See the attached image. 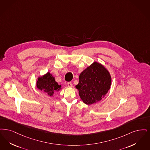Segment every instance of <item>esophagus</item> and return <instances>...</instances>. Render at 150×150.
<instances>
[{"instance_id":"obj_1","label":"esophagus","mask_w":150,"mask_h":150,"mask_svg":"<svg viewBox=\"0 0 150 150\" xmlns=\"http://www.w3.org/2000/svg\"><path fill=\"white\" fill-rule=\"evenodd\" d=\"M67 85H68V86L69 87H72V83H71V82H70L67 83Z\"/></svg>"}]
</instances>
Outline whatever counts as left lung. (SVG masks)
<instances>
[{"label":"left lung","mask_w":150,"mask_h":150,"mask_svg":"<svg viewBox=\"0 0 150 150\" xmlns=\"http://www.w3.org/2000/svg\"><path fill=\"white\" fill-rule=\"evenodd\" d=\"M111 77L108 70L97 62L81 73L76 86L79 97L86 105L101 101L110 88Z\"/></svg>","instance_id":"8db88e82"}]
</instances>
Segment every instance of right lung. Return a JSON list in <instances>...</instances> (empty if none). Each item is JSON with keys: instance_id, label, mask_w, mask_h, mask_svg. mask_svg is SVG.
I'll list each match as a JSON object with an SVG mask.
<instances>
[{"instance_id": "1", "label": "right lung", "mask_w": 150, "mask_h": 150, "mask_svg": "<svg viewBox=\"0 0 150 150\" xmlns=\"http://www.w3.org/2000/svg\"><path fill=\"white\" fill-rule=\"evenodd\" d=\"M36 87L49 96H52L54 92L59 91L62 88L61 85H58L55 80V77L50 72H47L44 75L38 78Z\"/></svg>"}]
</instances>
